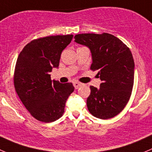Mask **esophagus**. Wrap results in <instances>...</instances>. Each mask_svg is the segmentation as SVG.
<instances>
[{
  "mask_svg": "<svg viewBox=\"0 0 152 152\" xmlns=\"http://www.w3.org/2000/svg\"><path fill=\"white\" fill-rule=\"evenodd\" d=\"M83 86V84L80 83H79V82H74V83H73V86H74V88L76 89H78L79 87H80V86Z\"/></svg>",
  "mask_w": 152,
  "mask_h": 152,
  "instance_id": "obj_1",
  "label": "esophagus"
}]
</instances>
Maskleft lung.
I'll return each instance as SVG.
<instances>
[{
	"mask_svg": "<svg viewBox=\"0 0 152 152\" xmlns=\"http://www.w3.org/2000/svg\"><path fill=\"white\" fill-rule=\"evenodd\" d=\"M75 42L90 49L91 69L101 79L100 88L90 86L88 111L94 117L109 119L121 113L131 96L134 81V61L130 49L116 37L107 33L80 34Z\"/></svg>",
	"mask_w": 152,
	"mask_h": 152,
	"instance_id": "1",
	"label": "left lung"
}]
</instances>
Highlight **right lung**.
Returning <instances> with one entry per match:
<instances>
[{
  "label": "right lung",
  "instance_id": "1",
  "mask_svg": "<svg viewBox=\"0 0 152 152\" xmlns=\"http://www.w3.org/2000/svg\"><path fill=\"white\" fill-rule=\"evenodd\" d=\"M73 34L35 39L23 48L14 71L15 90L25 108L37 120L49 123L64 113L65 103L74 91L71 83L51 79L53 67L59 66L61 52Z\"/></svg>",
  "mask_w": 152,
  "mask_h": 152
}]
</instances>
